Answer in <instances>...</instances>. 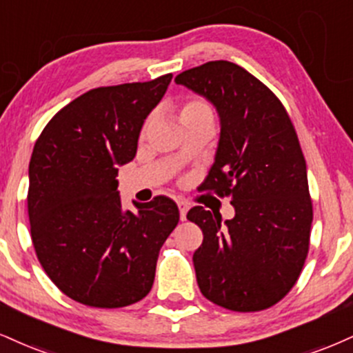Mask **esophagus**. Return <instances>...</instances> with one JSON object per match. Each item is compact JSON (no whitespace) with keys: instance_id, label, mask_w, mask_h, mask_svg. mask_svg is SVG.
I'll return each mask as SVG.
<instances>
[{"instance_id":"1","label":"esophagus","mask_w":353,"mask_h":353,"mask_svg":"<svg viewBox=\"0 0 353 353\" xmlns=\"http://www.w3.org/2000/svg\"><path fill=\"white\" fill-rule=\"evenodd\" d=\"M177 207H179L181 220H185V215H188V210H189V203L185 201H177Z\"/></svg>"}]
</instances>
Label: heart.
Returning a JSON list of instances; mask_svg holds the SVG:
<instances>
[{
  "label": "heart",
  "instance_id": "obj_1",
  "mask_svg": "<svg viewBox=\"0 0 353 353\" xmlns=\"http://www.w3.org/2000/svg\"><path fill=\"white\" fill-rule=\"evenodd\" d=\"M201 112H210L209 105L201 99L185 100L181 107V117H185V114H192V113H201Z\"/></svg>",
  "mask_w": 353,
  "mask_h": 353
}]
</instances>
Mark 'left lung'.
<instances>
[{
    "label": "left lung",
    "instance_id": "obj_1",
    "mask_svg": "<svg viewBox=\"0 0 353 353\" xmlns=\"http://www.w3.org/2000/svg\"><path fill=\"white\" fill-rule=\"evenodd\" d=\"M176 83L217 110L219 148L201 190L235 209L225 222L201 205L189 210L203 233L192 258L199 288L230 311L268 309L298 281L309 252L312 201L298 134L278 97L236 63H202Z\"/></svg>",
    "mask_w": 353,
    "mask_h": 353
}]
</instances>
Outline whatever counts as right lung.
<instances>
[{
  "mask_svg": "<svg viewBox=\"0 0 353 353\" xmlns=\"http://www.w3.org/2000/svg\"><path fill=\"white\" fill-rule=\"evenodd\" d=\"M172 74L99 87L65 105L34 144L28 214L37 260L55 286L92 307H125L154 283L159 250L179 222L158 195L121 207L118 165L133 161L146 117Z\"/></svg>",
  "mask_w": 353,
  "mask_h": 353,
  "instance_id": "1",
  "label": "right lung"
}]
</instances>
